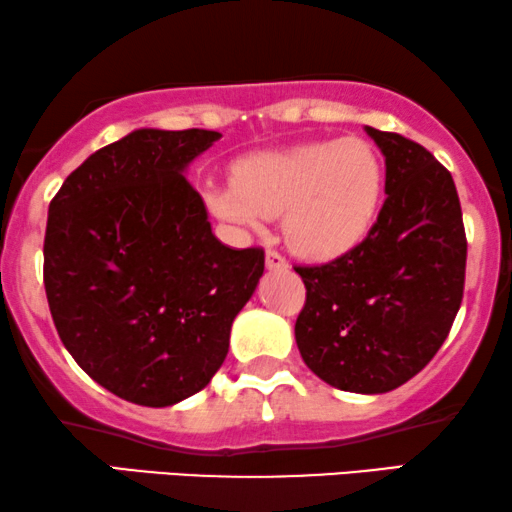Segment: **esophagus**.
<instances>
[{"mask_svg": "<svg viewBox=\"0 0 512 512\" xmlns=\"http://www.w3.org/2000/svg\"><path fill=\"white\" fill-rule=\"evenodd\" d=\"M264 264H267L269 271H283V269H288V262L283 260V257L278 255V252H274V250H267V257H264Z\"/></svg>", "mask_w": 512, "mask_h": 512, "instance_id": "esophagus-1", "label": "esophagus"}]
</instances>
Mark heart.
<instances>
[{"instance_id": "obj_1", "label": "heart", "mask_w": 512, "mask_h": 512, "mask_svg": "<svg viewBox=\"0 0 512 512\" xmlns=\"http://www.w3.org/2000/svg\"><path fill=\"white\" fill-rule=\"evenodd\" d=\"M385 179L383 158L366 139L309 141L241 160L236 179L205 189V203L217 219L245 231H262L283 215L295 255L331 262L373 231Z\"/></svg>"}]
</instances>
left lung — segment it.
I'll use <instances>...</instances> for the list:
<instances>
[{
	"label": "left lung",
	"instance_id": "1",
	"mask_svg": "<svg viewBox=\"0 0 512 512\" xmlns=\"http://www.w3.org/2000/svg\"><path fill=\"white\" fill-rule=\"evenodd\" d=\"M364 129L385 155L387 198L359 248L295 269L307 288L295 342L323 383L383 394L423 371L449 335L468 243L449 170L416 141Z\"/></svg>",
	"mask_w": 512,
	"mask_h": 512
}]
</instances>
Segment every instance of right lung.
<instances>
[{
  "instance_id": "add662e5",
  "label": "right lung",
  "mask_w": 512,
  "mask_h": 512,
  "mask_svg": "<svg viewBox=\"0 0 512 512\" xmlns=\"http://www.w3.org/2000/svg\"><path fill=\"white\" fill-rule=\"evenodd\" d=\"M219 137L134 129L89 155L49 205L56 331L89 378L132 404L163 409L203 390L264 274V250L219 241L186 179Z\"/></svg>"
}]
</instances>
